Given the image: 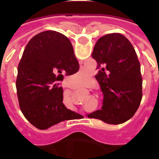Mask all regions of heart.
<instances>
[{
    "label": "heart",
    "mask_w": 159,
    "mask_h": 159,
    "mask_svg": "<svg viewBox=\"0 0 159 159\" xmlns=\"http://www.w3.org/2000/svg\"><path fill=\"white\" fill-rule=\"evenodd\" d=\"M88 73L86 72V71H80V73H79V77H80V79H81V80H86V79L88 78Z\"/></svg>",
    "instance_id": "obj_1"
}]
</instances>
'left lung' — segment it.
I'll return each instance as SVG.
<instances>
[{"label":"left lung","mask_w":159,"mask_h":159,"mask_svg":"<svg viewBox=\"0 0 159 159\" xmlns=\"http://www.w3.org/2000/svg\"><path fill=\"white\" fill-rule=\"evenodd\" d=\"M97 62L95 79L103 94L101 110L87 115L109 124H120L139 107L143 79L134 47L123 35L111 33L97 40L92 52Z\"/></svg>","instance_id":"8db88e82"}]
</instances>
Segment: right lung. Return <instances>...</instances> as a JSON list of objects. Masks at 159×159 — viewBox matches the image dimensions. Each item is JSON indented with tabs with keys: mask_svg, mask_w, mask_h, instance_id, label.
Wrapping results in <instances>:
<instances>
[{
	"mask_svg": "<svg viewBox=\"0 0 159 159\" xmlns=\"http://www.w3.org/2000/svg\"><path fill=\"white\" fill-rule=\"evenodd\" d=\"M80 65L69 39L56 31H44L29 40L17 68L16 87L20 108L29 123L45 130L82 116L63 103L64 75L77 72Z\"/></svg>",
	"mask_w": 159,
	"mask_h": 159,
	"instance_id": "right-lung-1",
	"label": "right lung"
}]
</instances>
